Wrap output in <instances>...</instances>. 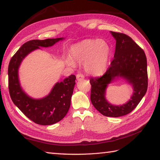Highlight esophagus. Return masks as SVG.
I'll return each mask as SVG.
<instances>
[{
  "mask_svg": "<svg viewBox=\"0 0 160 160\" xmlns=\"http://www.w3.org/2000/svg\"><path fill=\"white\" fill-rule=\"evenodd\" d=\"M76 78L78 80H81L84 79V75L82 73H81V72H79V73L77 74Z\"/></svg>",
  "mask_w": 160,
  "mask_h": 160,
  "instance_id": "1",
  "label": "esophagus"
}]
</instances>
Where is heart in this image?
I'll return each instance as SVG.
<instances>
[{
  "instance_id": "b5f03b06",
  "label": "heart",
  "mask_w": 160,
  "mask_h": 160,
  "mask_svg": "<svg viewBox=\"0 0 160 160\" xmlns=\"http://www.w3.org/2000/svg\"><path fill=\"white\" fill-rule=\"evenodd\" d=\"M110 47L104 39H85L72 46L70 50V57L66 62L75 66V62L84 63L88 73L100 75L107 66L110 56Z\"/></svg>"
}]
</instances>
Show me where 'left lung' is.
<instances>
[{
	"mask_svg": "<svg viewBox=\"0 0 160 160\" xmlns=\"http://www.w3.org/2000/svg\"><path fill=\"white\" fill-rule=\"evenodd\" d=\"M116 39L113 59L105 73L92 77L90 99L95 109L102 115L118 117L131 113L146 93L148 85L147 58L142 49L128 35L111 32ZM116 77H122L132 84L134 92L131 99L121 106H113L105 99V90Z\"/></svg>",
	"mask_w": 160,
	"mask_h": 160,
	"instance_id": "obj_1",
	"label": "left lung"
}]
</instances>
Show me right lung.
I'll return each mask as SVG.
<instances>
[{
  "label": "right lung",
  "instance_id": "right-lung-1",
  "mask_svg": "<svg viewBox=\"0 0 160 160\" xmlns=\"http://www.w3.org/2000/svg\"><path fill=\"white\" fill-rule=\"evenodd\" d=\"M63 38L33 39L27 42L10 59L8 66V88L12 101L24 114L40 125H51L60 121L69 110L75 84V75L57 82L44 98L34 99L24 92L18 80V68L21 61L31 51L40 47H48Z\"/></svg>",
  "mask_w": 160,
  "mask_h": 160
}]
</instances>
